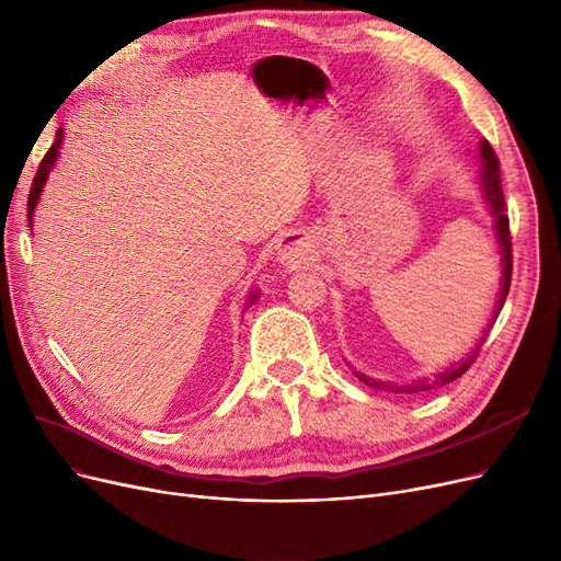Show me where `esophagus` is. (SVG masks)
Listing matches in <instances>:
<instances>
[{
    "instance_id": "1",
    "label": "esophagus",
    "mask_w": 561,
    "mask_h": 561,
    "mask_svg": "<svg viewBox=\"0 0 561 561\" xmlns=\"http://www.w3.org/2000/svg\"><path fill=\"white\" fill-rule=\"evenodd\" d=\"M278 260L287 268H297L311 262V243L301 234V231H293V234H285L278 243Z\"/></svg>"
}]
</instances>
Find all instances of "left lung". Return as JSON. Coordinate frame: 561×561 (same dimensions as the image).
I'll return each mask as SVG.
<instances>
[{
	"label": "left lung",
	"mask_w": 561,
	"mask_h": 561,
	"mask_svg": "<svg viewBox=\"0 0 561 561\" xmlns=\"http://www.w3.org/2000/svg\"><path fill=\"white\" fill-rule=\"evenodd\" d=\"M480 187H482V195H485V202L492 210L494 216V229H496V237H499V245H501V262H504V276H501V295H499V301H496V311H494V318L499 316L501 308H504V301L508 297V289H511V276H513V241H511V227H508V206H506V199H504V187H501V171H499V158L494 148L482 141L480 144ZM494 320L488 324V332L492 330ZM485 332V336H488ZM485 336H482L478 341V345L473 347V353L461 362L457 366H453V369L438 374V378L434 382L430 380H420V382H411V385H388V382H380V380H374V378H366L362 374H357V378L362 382L369 385V388H376V390H390V392H427L432 388H436V385H446L455 378H459L461 374H465L469 366L473 364V359L478 357L480 353V345L485 343Z\"/></svg>",
	"instance_id": "1"
}]
</instances>
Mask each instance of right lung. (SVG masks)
<instances>
[{"instance_id": "1", "label": "right lung", "mask_w": 561, "mask_h": 561, "mask_svg": "<svg viewBox=\"0 0 561 561\" xmlns=\"http://www.w3.org/2000/svg\"><path fill=\"white\" fill-rule=\"evenodd\" d=\"M60 141H62V134H57L55 144L48 148V152L44 156L42 164H38V169H36V176H34V181H32L30 199H27V218H30V220H32V214H34V206H36V202H38V195H42V187H44V183H46V179H48V171H50V167H53V162H55V158H57V148H60ZM253 299H255V297H253Z\"/></svg>"}]
</instances>
